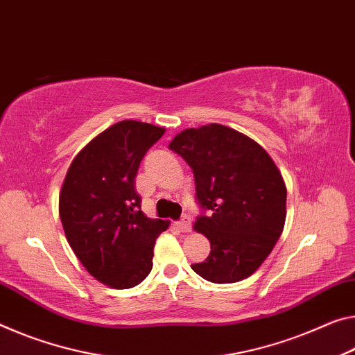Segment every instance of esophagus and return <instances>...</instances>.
Segmentation results:
<instances>
[{"instance_id": "34e87169", "label": "esophagus", "mask_w": 355, "mask_h": 355, "mask_svg": "<svg viewBox=\"0 0 355 355\" xmlns=\"http://www.w3.org/2000/svg\"><path fill=\"white\" fill-rule=\"evenodd\" d=\"M175 226L182 230V232H189L191 230V218L188 215H184L180 221L175 223Z\"/></svg>"}]
</instances>
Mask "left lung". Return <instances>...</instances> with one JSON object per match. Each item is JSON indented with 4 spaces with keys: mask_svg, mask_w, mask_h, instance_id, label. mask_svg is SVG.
Segmentation results:
<instances>
[{
    "mask_svg": "<svg viewBox=\"0 0 355 355\" xmlns=\"http://www.w3.org/2000/svg\"><path fill=\"white\" fill-rule=\"evenodd\" d=\"M168 148L193 168L196 199L208 210L194 230L211 251L191 268L216 284L251 277L284 229L288 193L277 164L254 140L218 123L184 129Z\"/></svg>",
    "mask_w": 355,
    "mask_h": 355,
    "instance_id": "obj_1",
    "label": "left lung"
}]
</instances>
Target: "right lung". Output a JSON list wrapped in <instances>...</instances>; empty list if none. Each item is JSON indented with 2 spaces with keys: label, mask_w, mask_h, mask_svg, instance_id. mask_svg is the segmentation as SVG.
I'll return each instance as SVG.
<instances>
[{
  "label": "right lung",
  "mask_w": 355,
  "mask_h": 355,
  "mask_svg": "<svg viewBox=\"0 0 355 355\" xmlns=\"http://www.w3.org/2000/svg\"><path fill=\"white\" fill-rule=\"evenodd\" d=\"M166 132L136 120L118 121L72 159L60 191L67 243L92 277L129 289L148 277L155 241L168 221L140 210L134 178L142 157Z\"/></svg>",
  "instance_id": "right-lung-1"
}]
</instances>
